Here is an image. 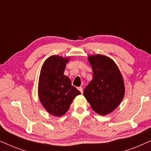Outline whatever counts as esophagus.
Instances as JSON below:
<instances>
[{
	"instance_id": "34e87169",
	"label": "esophagus",
	"mask_w": 151,
	"mask_h": 151,
	"mask_svg": "<svg viewBox=\"0 0 151 151\" xmlns=\"http://www.w3.org/2000/svg\"><path fill=\"white\" fill-rule=\"evenodd\" d=\"M78 90H79L81 92V93H83V88H82V87H78Z\"/></svg>"
}]
</instances>
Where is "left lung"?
Segmentation results:
<instances>
[{
  "label": "left lung",
  "mask_w": 151,
  "mask_h": 151,
  "mask_svg": "<svg viewBox=\"0 0 151 151\" xmlns=\"http://www.w3.org/2000/svg\"><path fill=\"white\" fill-rule=\"evenodd\" d=\"M92 67L93 79L83 95L95 112L105 115L115 110L125 93L122 76L114 61L103 55L88 58Z\"/></svg>",
  "instance_id": "left-lung-1"
}]
</instances>
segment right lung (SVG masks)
<instances>
[{
	"mask_svg": "<svg viewBox=\"0 0 151 151\" xmlns=\"http://www.w3.org/2000/svg\"><path fill=\"white\" fill-rule=\"evenodd\" d=\"M69 58L51 55L43 64L38 83V96L44 108L54 116H62L69 110L76 96L81 94L71 80L64 75Z\"/></svg>",
	"mask_w": 151,
	"mask_h": 151,
	"instance_id": "obj_1",
	"label": "right lung"
}]
</instances>
